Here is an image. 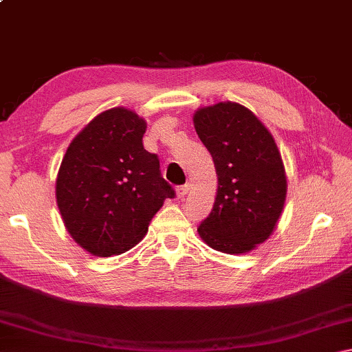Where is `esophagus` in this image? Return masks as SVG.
<instances>
[{"label":"esophagus","mask_w":352,"mask_h":352,"mask_svg":"<svg viewBox=\"0 0 352 352\" xmlns=\"http://www.w3.org/2000/svg\"><path fill=\"white\" fill-rule=\"evenodd\" d=\"M188 190H189V184H183V186H178L177 188V197L180 199V200H183L184 197H186Z\"/></svg>","instance_id":"esophagus-1"}]
</instances>
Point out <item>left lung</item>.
<instances>
[{
    "label": "left lung",
    "mask_w": 352,
    "mask_h": 352,
    "mask_svg": "<svg viewBox=\"0 0 352 352\" xmlns=\"http://www.w3.org/2000/svg\"><path fill=\"white\" fill-rule=\"evenodd\" d=\"M194 127L211 153L219 183L199 234L217 252H252L273 233L287 194L276 142L253 111L236 102L199 109Z\"/></svg>",
    "instance_id": "1"
}]
</instances>
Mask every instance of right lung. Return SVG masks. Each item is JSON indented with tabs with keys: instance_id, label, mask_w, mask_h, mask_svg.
I'll list each match as a JSON object with an SVG mask.
<instances>
[{
	"instance_id": "right-lung-1",
	"label": "right lung",
	"mask_w": 352,
	"mask_h": 352,
	"mask_svg": "<svg viewBox=\"0 0 352 352\" xmlns=\"http://www.w3.org/2000/svg\"><path fill=\"white\" fill-rule=\"evenodd\" d=\"M146 129L132 110H105L71 141L62 160L58 211L71 237L94 256L135 247L164 200L175 197L158 157L142 146Z\"/></svg>"
}]
</instances>
